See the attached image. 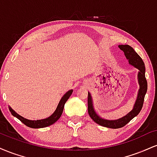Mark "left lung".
<instances>
[{"label": "left lung", "instance_id": "obj_1", "mask_svg": "<svg viewBox=\"0 0 157 157\" xmlns=\"http://www.w3.org/2000/svg\"><path fill=\"white\" fill-rule=\"evenodd\" d=\"M119 48L124 52L126 58L128 60L129 63L134 66L136 68H138L139 71H140L138 74V80L140 87V90H139L137 99H136V102L134 104V109H133L131 112L128 113L126 116L119 119V120H104V119L100 117L94 111L93 108L92 99H91V94H90V93L88 94V112H89L90 117L100 125L104 126V127L106 128H120L123 127L126 124L128 123L133 118L137 116L139 113L142 110V106H143L144 99H145V95L147 92V83L145 74V63H144L142 59L134 51V48L131 47V46H128V45H120Z\"/></svg>", "mask_w": 157, "mask_h": 157}]
</instances>
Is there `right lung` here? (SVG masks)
<instances>
[{"mask_svg":"<svg viewBox=\"0 0 157 157\" xmlns=\"http://www.w3.org/2000/svg\"><path fill=\"white\" fill-rule=\"evenodd\" d=\"M72 90H70L68 92L66 93V94L63 95V97H62V99L60 100V102H59L58 105H57V109L49 117L44 119V120H26V119L23 118V117L20 116L19 114H17L15 111H14L11 108H10V111L11 113L13 115L14 117H17L18 120H21L24 125L29 128H45L47 127L54 124L57 121V120H59V118L60 117L61 114H62L63 111L65 103L68 100V99L69 98V97L71 96V94H72Z\"/></svg>","mask_w":157,"mask_h":157,"instance_id":"add662e5","label":"right lung"}]
</instances>
